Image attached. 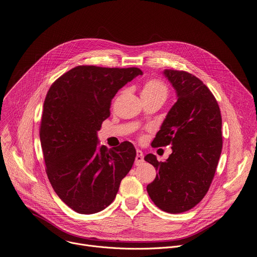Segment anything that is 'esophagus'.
Returning <instances> with one entry per match:
<instances>
[{
    "label": "esophagus",
    "instance_id": "1",
    "mask_svg": "<svg viewBox=\"0 0 257 257\" xmlns=\"http://www.w3.org/2000/svg\"><path fill=\"white\" fill-rule=\"evenodd\" d=\"M144 162V156H143V152L141 150H137V155H136V161L135 164L137 166L141 165Z\"/></svg>",
    "mask_w": 257,
    "mask_h": 257
}]
</instances>
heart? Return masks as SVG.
<instances>
[{"instance_id":"1","label":"heart","mask_w":257,"mask_h":257,"mask_svg":"<svg viewBox=\"0 0 257 257\" xmlns=\"http://www.w3.org/2000/svg\"><path fill=\"white\" fill-rule=\"evenodd\" d=\"M168 94L167 85L159 80V79H150L142 87L141 96L142 97H161L166 98Z\"/></svg>"}]
</instances>
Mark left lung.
<instances>
[{
	"mask_svg": "<svg viewBox=\"0 0 257 257\" xmlns=\"http://www.w3.org/2000/svg\"><path fill=\"white\" fill-rule=\"evenodd\" d=\"M177 102L168 112L151 145H171L172 153L159 162L152 153L144 160L157 171L147 192L165 212L190 210L206 195L222 149L220 109L210 89L195 76L165 70Z\"/></svg>",
	"mask_w": 257,
	"mask_h": 257,
	"instance_id": "left-lung-1",
	"label": "left lung"
}]
</instances>
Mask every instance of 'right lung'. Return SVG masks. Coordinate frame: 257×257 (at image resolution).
Returning a JSON list of instances; mask_svg holds the SVG:
<instances>
[{
	"label": "right lung",
	"mask_w": 257,
	"mask_h": 257,
	"mask_svg": "<svg viewBox=\"0 0 257 257\" xmlns=\"http://www.w3.org/2000/svg\"><path fill=\"white\" fill-rule=\"evenodd\" d=\"M143 72L138 68L78 66L61 76L44 101L40 141L48 179L58 197L80 214H94L115 199L133 167L131 142L108 149L97 131L117 91Z\"/></svg>",
	"instance_id": "right-lung-1"
}]
</instances>
